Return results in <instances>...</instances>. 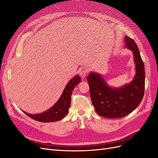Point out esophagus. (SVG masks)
<instances>
[{"label": "esophagus", "instance_id": "obj_1", "mask_svg": "<svg viewBox=\"0 0 158 158\" xmlns=\"http://www.w3.org/2000/svg\"><path fill=\"white\" fill-rule=\"evenodd\" d=\"M88 74V70L86 69H82L80 71V75L82 78H85Z\"/></svg>", "mask_w": 158, "mask_h": 158}]
</instances>
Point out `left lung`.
I'll use <instances>...</instances> for the list:
<instances>
[{
  "instance_id": "left-lung-1",
  "label": "left lung",
  "mask_w": 158,
  "mask_h": 158,
  "mask_svg": "<svg viewBox=\"0 0 158 158\" xmlns=\"http://www.w3.org/2000/svg\"><path fill=\"white\" fill-rule=\"evenodd\" d=\"M125 47L134 56L136 74L130 84L120 88H113L107 84L103 76L90 73L87 78L90 97L99 115L117 118L127 116L141 103L144 94V64L136 43L128 36L125 37Z\"/></svg>"
}]
</instances>
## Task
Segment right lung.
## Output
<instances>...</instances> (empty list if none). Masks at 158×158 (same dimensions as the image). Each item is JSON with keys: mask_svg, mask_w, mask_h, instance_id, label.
Masks as SVG:
<instances>
[{"mask_svg": "<svg viewBox=\"0 0 158 158\" xmlns=\"http://www.w3.org/2000/svg\"><path fill=\"white\" fill-rule=\"evenodd\" d=\"M81 82V78L78 75H76L72 78L64 88L60 98L55 104L47 111L39 114H30L25 111L28 117L35 121L48 123L59 121L67 114L71 103V95L75 86Z\"/></svg>", "mask_w": 158, "mask_h": 158, "instance_id": "add662e5", "label": "right lung"}]
</instances>
